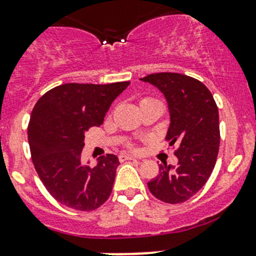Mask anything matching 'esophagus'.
<instances>
[{"label":"esophagus","mask_w":256,"mask_h":256,"mask_svg":"<svg viewBox=\"0 0 256 256\" xmlns=\"http://www.w3.org/2000/svg\"><path fill=\"white\" fill-rule=\"evenodd\" d=\"M118 158H120V161H126V160L138 161V158H134V156H131V155H126V154H121V155L118 156Z\"/></svg>","instance_id":"1"}]
</instances>
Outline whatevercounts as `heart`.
Masks as SVG:
<instances>
[{
  "label": "heart",
  "mask_w": 256,
  "mask_h": 256,
  "mask_svg": "<svg viewBox=\"0 0 256 256\" xmlns=\"http://www.w3.org/2000/svg\"><path fill=\"white\" fill-rule=\"evenodd\" d=\"M128 148H130V150H134V146L132 145H128Z\"/></svg>",
  "instance_id": "1"
}]
</instances>
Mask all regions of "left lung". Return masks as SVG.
Listing matches in <instances>:
<instances>
[{"instance_id":"obj_1","label":"left lung","mask_w":256,"mask_h":256,"mask_svg":"<svg viewBox=\"0 0 256 256\" xmlns=\"http://www.w3.org/2000/svg\"><path fill=\"white\" fill-rule=\"evenodd\" d=\"M141 80L165 96L170 111L166 140L178 146V165H158V175L148 188L156 199L180 204L194 196L214 170L220 145L219 110L209 88L194 78L158 72Z\"/></svg>"}]
</instances>
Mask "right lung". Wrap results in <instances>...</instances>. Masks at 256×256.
I'll list each match as a JSON object with an SVG mask.
<instances>
[{
	"label": "right lung",
	"mask_w": 256,
	"mask_h": 256,
	"mask_svg": "<svg viewBox=\"0 0 256 256\" xmlns=\"http://www.w3.org/2000/svg\"><path fill=\"white\" fill-rule=\"evenodd\" d=\"M128 85V81L64 84L47 91L34 105L27 128L32 162L60 204L91 212L110 196L120 165L118 156L108 154L96 166H84L81 152L85 134L104 122L112 101Z\"/></svg>",
	"instance_id": "add662e5"
}]
</instances>
